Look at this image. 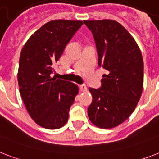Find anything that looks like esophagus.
Masks as SVG:
<instances>
[{"label":"esophagus","instance_id":"esophagus-1","mask_svg":"<svg viewBox=\"0 0 159 159\" xmlns=\"http://www.w3.org/2000/svg\"><path fill=\"white\" fill-rule=\"evenodd\" d=\"M79 89H80V91H82V92H86V91H87V87H86V85H80L79 86Z\"/></svg>","mask_w":159,"mask_h":159}]
</instances>
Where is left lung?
I'll return each mask as SVG.
<instances>
[{
  "instance_id": "1",
  "label": "left lung",
  "mask_w": 159,
  "mask_h": 159,
  "mask_svg": "<svg viewBox=\"0 0 159 159\" xmlns=\"http://www.w3.org/2000/svg\"><path fill=\"white\" fill-rule=\"evenodd\" d=\"M91 31L98 53V64L107 71L99 89L89 88L92 102L89 119L103 129L115 127L135 110L142 94L144 63L137 43L118 22L84 20Z\"/></svg>"
}]
</instances>
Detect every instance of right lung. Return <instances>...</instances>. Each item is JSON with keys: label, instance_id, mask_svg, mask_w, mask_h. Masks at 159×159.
Instances as JSON below:
<instances>
[{"label": "right lung", "instance_id": "obj_1", "mask_svg": "<svg viewBox=\"0 0 159 159\" xmlns=\"http://www.w3.org/2000/svg\"><path fill=\"white\" fill-rule=\"evenodd\" d=\"M82 24V21L76 20L48 22L29 37L21 50L19 92L29 115L44 128L54 130L64 126L78 94L75 84L50 75L53 64Z\"/></svg>", "mask_w": 159, "mask_h": 159}]
</instances>
